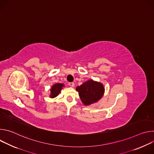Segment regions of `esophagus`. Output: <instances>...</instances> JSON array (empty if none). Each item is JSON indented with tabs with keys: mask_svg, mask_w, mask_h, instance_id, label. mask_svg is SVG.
Here are the masks:
<instances>
[{
	"mask_svg": "<svg viewBox=\"0 0 154 154\" xmlns=\"http://www.w3.org/2000/svg\"><path fill=\"white\" fill-rule=\"evenodd\" d=\"M69 85L71 87H74L75 84H74V82H69Z\"/></svg>",
	"mask_w": 154,
	"mask_h": 154,
	"instance_id": "34e87169",
	"label": "esophagus"
}]
</instances>
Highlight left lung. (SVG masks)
<instances>
[{"mask_svg": "<svg viewBox=\"0 0 154 154\" xmlns=\"http://www.w3.org/2000/svg\"><path fill=\"white\" fill-rule=\"evenodd\" d=\"M76 91L83 105L88 106L96 103L102 97L105 88L102 83L90 79L78 86Z\"/></svg>", "mask_w": 154, "mask_h": 154, "instance_id": "8db88e82", "label": "left lung"}]
</instances>
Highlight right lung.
<instances>
[{
    "label": "right lung",
    "instance_id": "1",
    "mask_svg": "<svg viewBox=\"0 0 154 154\" xmlns=\"http://www.w3.org/2000/svg\"><path fill=\"white\" fill-rule=\"evenodd\" d=\"M63 87H64V85L63 83H58L53 85L51 88V93L49 97L51 98L56 97L60 94Z\"/></svg>",
    "mask_w": 154,
    "mask_h": 154
}]
</instances>
